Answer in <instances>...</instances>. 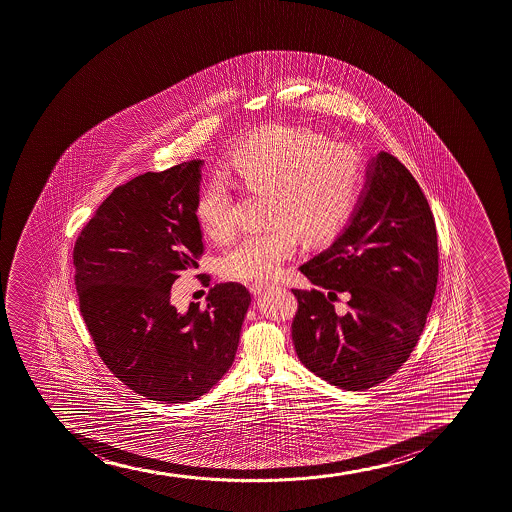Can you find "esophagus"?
I'll use <instances>...</instances> for the list:
<instances>
[{
	"label": "esophagus",
	"mask_w": 512,
	"mask_h": 512,
	"mask_svg": "<svg viewBox=\"0 0 512 512\" xmlns=\"http://www.w3.org/2000/svg\"><path fill=\"white\" fill-rule=\"evenodd\" d=\"M265 288H267V284H262V282H253V284L248 286V289H250V293L252 294H260Z\"/></svg>",
	"instance_id": "esophagus-1"
}]
</instances>
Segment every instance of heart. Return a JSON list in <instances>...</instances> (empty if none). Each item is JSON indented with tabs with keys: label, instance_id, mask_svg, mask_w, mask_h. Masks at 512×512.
Instances as JSON below:
<instances>
[{
	"label": "heart",
	"instance_id": "heart-1",
	"mask_svg": "<svg viewBox=\"0 0 512 512\" xmlns=\"http://www.w3.org/2000/svg\"><path fill=\"white\" fill-rule=\"evenodd\" d=\"M236 182L269 194V230L242 238L224 253L221 274L243 282H267L298 252L301 235L323 243L339 235L356 211L364 189L361 156L332 144L308 127L269 126L236 146L230 160ZM197 223L216 242L236 235L235 197L224 177L202 187L194 204Z\"/></svg>",
	"mask_w": 512,
	"mask_h": 512
}]
</instances>
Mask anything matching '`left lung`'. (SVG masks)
<instances>
[{"mask_svg": "<svg viewBox=\"0 0 512 512\" xmlns=\"http://www.w3.org/2000/svg\"><path fill=\"white\" fill-rule=\"evenodd\" d=\"M366 175L344 231L299 267L315 288L293 289L299 361L347 391L368 390L402 368L424 332L439 274L436 223L412 173L381 151ZM342 292L349 312L334 311Z\"/></svg>", "mask_w": 512, "mask_h": 512, "instance_id": "obj_1", "label": "left lung"}]
</instances>
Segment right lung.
Returning a JSON list of instances; mask_svg holds the SVG:
<instances>
[{"label":"right lung","instance_id":"right-lung-1","mask_svg":"<svg viewBox=\"0 0 512 512\" xmlns=\"http://www.w3.org/2000/svg\"><path fill=\"white\" fill-rule=\"evenodd\" d=\"M201 160L148 172L112 190L76 238L80 311L98 356L141 397L185 403L211 390L235 361L250 293L223 282L206 306L178 313L180 272L204 253L194 214Z\"/></svg>","mask_w":512,"mask_h":512}]
</instances>
